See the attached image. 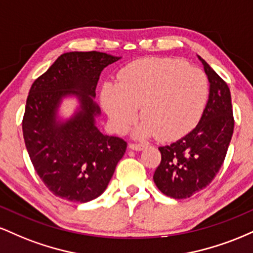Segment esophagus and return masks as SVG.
Listing matches in <instances>:
<instances>
[{
    "instance_id": "1",
    "label": "esophagus",
    "mask_w": 253,
    "mask_h": 253,
    "mask_svg": "<svg viewBox=\"0 0 253 253\" xmlns=\"http://www.w3.org/2000/svg\"><path fill=\"white\" fill-rule=\"evenodd\" d=\"M128 147L130 150H134V151H143L146 149V145L145 144H134V143H130L128 145Z\"/></svg>"
}]
</instances>
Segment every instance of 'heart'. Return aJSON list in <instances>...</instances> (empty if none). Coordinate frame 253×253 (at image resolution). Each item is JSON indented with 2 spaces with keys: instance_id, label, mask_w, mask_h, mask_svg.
Returning <instances> with one entry per match:
<instances>
[{
  "instance_id": "heart-1",
  "label": "heart",
  "mask_w": 253,
  "mask_h": 253,
  "mask_svg": "<svg viewBox=\"0 0 253 253\" xmlns=\"http://www.w3.org/2000/svg\"><path fill=\"white\" fill-rule=\"evenodd\" d=\"M119 84L106 83L101 102L118 132L143 119L138 138L157 135L172 141L187 135L205 110L210 83L200 69L175 58H143L119 74Z\"/></svg>"
}]
</instances>
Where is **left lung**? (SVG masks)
I'll return each instance as SVG.
<instances>
[{
    "label": "left lung",
    "instance_id": "left-lung-1",
    "mask_svg": "<svg viewBox=\"0 0 253 253\" xmlns=\"http://www.w3.org/2000/svg\"><path fill=\"white\" fill-rule=\"evenodd\" d=\"M210 81V96L196 127L187 135L159 147L161 164L153 175L157 188L172 199H187L205 189L225 161L234 128L227 83L199 57Z\"/></svg>",
    "mask_w": 253,
    "mask_h": 253
}]
</instances>
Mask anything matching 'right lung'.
<instances>
[{
	"mask_svg": "<svg viewBox=\"0 0 253 253\" xmlns=\"http://www.w3.org/2000/svg\"><path fill=\"white\" fill-rule=\"evenodd\" d=\"M120 57L103 52H68L38 77L26 101L22 132L34 169L52 194L71 202H88L106 190L127 143L104 135L95 125L101 114L94 102L101 72ZM80 107L65 122L57 119L64 97Z\"/></svg>",
	"mask_w": 253,
	"mask_h": 253,
	"instance_id": "add662e5",
	"label": "right lung"
}]
</instances>
